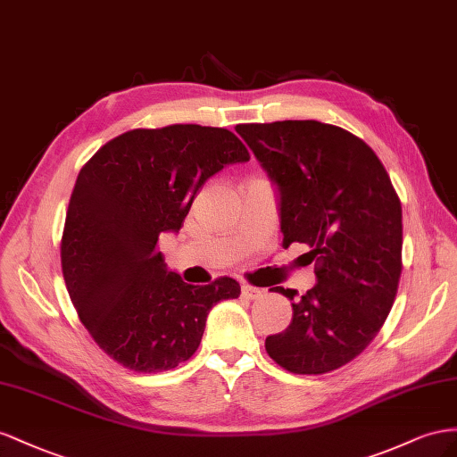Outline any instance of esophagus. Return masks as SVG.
<instances>
[{
  "mask_svg": "<svg viewBox=\"0 0 457 457\" xmlns=\"http://www.w3.org/2000/svg\"><path fill=\"white\" fill-rule=\"evenodd\" d=\"M241 296L246 298V301H256V298L262 296V289H256V287H253V285H243Z\"/></svg>",
  "mask_w": 457,
  "mask_h": 457,
  "instance_id": "esophagus-1",
  "label": "esophagus"
}]
</instances>
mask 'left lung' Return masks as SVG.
<instances>
[{
    "label": "left lung",
    "mask_w": 457,
    "mask_h": 457,
    "mask_svg": "<svg viewBox=\"0 0 457 457\" xmlns=\"http://www.w3.org/2000/svg\"><path fill=\"white\" fill-rule=\"evenodd\" d=\"M279 193L283 246L304 243L316 260L312 289L276 287L293 320L266 338L281 368L298 375L338 370L366 348L393 308L402 271V206L366 141L318 120L239 124Z\"/></svg>",
    "instance_id": "1"
}]
</instances>
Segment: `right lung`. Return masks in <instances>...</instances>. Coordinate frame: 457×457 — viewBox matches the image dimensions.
Wrapping results in <instances>:
<instances>
[{"instance_id":"1","label":"right lung","mask_w":457,"mask_h":457,"mask_svg":"<svg viewBox=\"0 0 457 457\" xmlns=\"http://www.w3.org/2000/svg\"><path fill=\"white\" fill-rule=\"evenodd\" d=\"M249 151L224 128L132 129L105 143L78 174L61 241L62 276L99 348L139 373L174 370L199 348L214 304L236 279L189 285L156 249L178 233L195 195Z\"/></svg>"}]
</instances>
